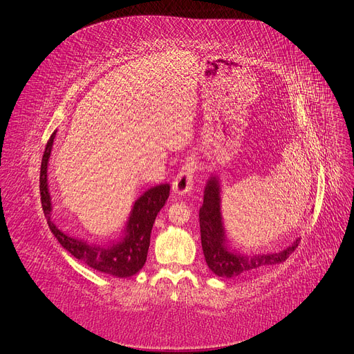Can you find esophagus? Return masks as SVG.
<instances>
[{"mask_svg": "<svg viewBox=\"0 0 354 354\" xmlns=\"http://www.w3.org/2000/svg\"><path fill=\"white\" fill-rule=\"evenodd\" d=\"M195 171H196V158L195 155H190L185 159L183 165H181L178 174L174 177L173 181V192L177 195H186L194 187L195 180Z\"/></svg>", "mask_w": 354, "mask_h": 354, "instance_id": "obj_1", "label": "esophagus"}]
</instances>
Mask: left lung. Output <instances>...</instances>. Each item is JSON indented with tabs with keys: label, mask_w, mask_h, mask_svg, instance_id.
<instances>
[{
	"label": "left lung",
	"mask_w": 354,
	"mask_h": 354,
	"mask_svg": "<svg viewBox=\"0 0 354 354\" xmlns=\"http://www.w3.org/2000/svg\"><path fill=\"white\" fill-rule=\"evenodd\" d=\"M201 242L205 261L212 273L221 277H236L260 270L267 266L283 263L299 243L298 239L286 250L274 254L243 255L227 246L220 211V183L217 177H211L203 192V203L199 209Z\"/></svg>",
	"instance_id": "obj_1"
}]
</instances>
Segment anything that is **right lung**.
<instances>
[{"instance_id": "add662e5", "label": "right lung", "mask_w": 354, "mask_h": 354, "mask_svg": "<svg viewBox=\"0 0 354 354\" xmlns=\"http://www.w3.org/2000/svg\"><path fill=\"white\" fill-rule=\"evenodd\" d=\"M55 137L56 131L48 138L44 155H42L39 171L41 203L50 230L63 248L71 252L75 259L93 267L94 270L115 277H130L136 274L146 263L149 243H151V232L158 212L165 205L169 196V185H158L147 189L136 201L130 218H128L127 223L125 236L120 242L109 246H100L88 243L87 241L71 238L66 233H63L51 220V198L47 183V167Z\"/></svg>"}]
</instances>
